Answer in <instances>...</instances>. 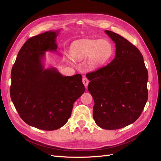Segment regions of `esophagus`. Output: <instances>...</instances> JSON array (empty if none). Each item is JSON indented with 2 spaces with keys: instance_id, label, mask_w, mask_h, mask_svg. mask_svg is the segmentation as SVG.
Segmentation results:
<instances>
[{
  "instance_id": "esophagus-1",
  "label": "esophagus",
  "mask_w": 161,
  "mask_h": 161,
  "mask_svg": "<svg viewBox=\"0 0 161 161\" xmlns=\"http://www.w3.org/2000/svg\"><path fill=\"white\" fill-rule=\"evenodd\" d=\"M82 82H83L84 85L86 87L87 85H88V84H89V80H88V79H87L86 77H83V78H82Z\"/></svg>"
}]
</instances>
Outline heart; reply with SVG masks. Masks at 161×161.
Wrapping results in <instances>:
<instances>
[{"label":"heart","instance_id":"1","mask_svg":"<svg viewBox=\"0 0 161 161\" xmlns=\"http://www.w3.org/2000/svg\"><path fill=\"white\" fill-rule=\"evenodd\" d=\"M112 53L111 43L105 40H85L73 43L70 56L73 59L83 60L89 57V64L96 67L108 60Z\"/></svg>","mask_w":161,"mask_h":161}]
</instances>
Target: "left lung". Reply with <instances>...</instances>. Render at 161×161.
<instances>
[{
    "mask_svg": "<svg viewBox=\"0 0 161 161\" xmlns=\"http://www.w3.org/2000/svg\"><path fill=\"white\" fill-rule=\"evenodd\" d=\"M105 32L115 43V56L109 64L86 76L93 98V119L105 130H117L134 123L148 100V75L140 50L122 36Z\"/></svg>",
    "mask_w": 161,
    "mask_h": 161,
    "instance_id": "obj_1",
    "label": "left lung"
}]
</instances>
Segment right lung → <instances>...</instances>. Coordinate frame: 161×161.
<instances>
[{
    "instance_id": "add662e5",
    "label": "right lung",
    "mask_w": 161,
    "mask_h": 161,
    "mask_svg": "<svg viewBox=\"0 0 161 161\" xmlns=\"http://www.w3.org/2000/svg\"><path fill=\"white\" fill-rule=\"evenodd\" d=\"M57 31L30 37L19 50L11 70L10 95L26 124L42 130H55L70 118L73 104L85 92L82 75L64 76L54 68L44 69L47 51H56Z\"/></svg>"
}]
</instances>
